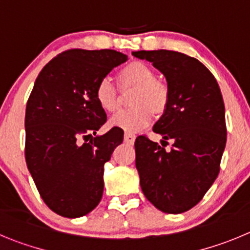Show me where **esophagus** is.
I'll return each instance as SVG.
<instances>
[{
	"label": "esophagus",
	"mask_w": 250,
	"mask_h": 250,
	"mask_svg": "<svg viewBox=\"0 0 250 250\" xmlns=\"http://www.w3.org/2000/svg\"><path fill=\"white\" fill-rule=\"evenodd\" d=\"M134 141H136V134L133 133H125V142L128 145H133Z\"/></svg>",
	"instance_id": "esophagus-1"
}]
</instances>
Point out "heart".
Here are the masks:
<instances>
[{"mask_svg":"<svg viewBox=\"0 0 250 250\" xmlns=\"http://www.w3.org/2000/svg\"><path fill=\"white\" fill-rule=\"evenodd\" d=\"M121 89L134 87L130 97L129 109L118 112L111 120V125L127 132H137L147 127L156 117L163 116L170 101L167 83L156 78L152 67L141 61L125 64L117 76ZM94 100L105 113H113L118 108V91L108 80H102L94 89Z\"/></svg>","mask_w":250,"mask_h":250,"instance_id":"heart-1","label":"heart"}]
</instances>
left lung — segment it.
<instances>
[{
	"label": "left lung",
	"instance_id": "obj_1",
	"mask_svg": "<svg viewBox=\"0 0 250 250\" xmlns=\"http://www.w3.org/2000/svg\"><path fill=\"white\" fill-rule=\"evenodd\" d=\"M166 76L170 91L167 111L154 125L162 147L137 137L136 167L143 194L168 214L189 210L203 199L220 170L227 142L224 102L217 80L197 58L175 51H138ZM172 148L166 151L167 140Z\"/></svg>",
	"mask_w": 250,
	"mask_h": 250
}]
</instances>
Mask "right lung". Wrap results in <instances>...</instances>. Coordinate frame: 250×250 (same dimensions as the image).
<instances>
[{"instance_id":"1","label":"right lung","mask_w":250,"mask_h":250,"mask_svg":"<svg viewBox=\"0 0 250 250\" xmlns=\"http://www.w3.org/2000/svg\"><path fill=\"white\" fill-rule=\"evenodd\" d=\"M127 58L113 49L64 51L42 68L27 101V168L47 207L62 217H83L102 199L103 167L123 134L112 128L96 136L107 116L94 89Z\"/></svg>"}]
</instances>
